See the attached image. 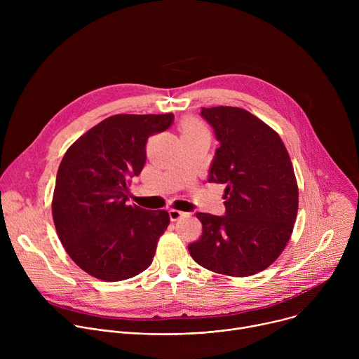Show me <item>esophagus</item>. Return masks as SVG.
Returning <instances> with one entry per match:
<instances>
[{
	"mask_svg": "<svg viewBox=\"0 0 359 359\" xmlns=\"http://www.w3.org/2000/svg\"><path fill=\"white\" fill-rule=\"evenodd\" d=\"M186 213L184 212H180V210H175V209H170L169 210V216H170V220L172 222H177L180 220Z\"/></svg>",
	"mask_w": 359,
	"mask_h": 359,
	"instance_id": "34e87169",
	"label": "esophagus"
}]
</instances>
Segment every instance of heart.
Returning a JSON list of instances; mask_svg holds the SVG:
<instances>
[{
	"instance_id": "1",
	"label": "heart",
	"mask_w": 359,
	"mask_h": 359,
	"mask_svg": "<svg viewBox=\"0 0 359 359\" xmlns=\"http://www.w3.org/2000/svg\"><path fill=\"white\" fill-rule=\"evenodd\" d=\"M180 132H182V137L183 136H194L198 133H208L206 129H204V126L200 122H197L196 119L184 121L180 126Z\"/></svg>"
}]
</instances>
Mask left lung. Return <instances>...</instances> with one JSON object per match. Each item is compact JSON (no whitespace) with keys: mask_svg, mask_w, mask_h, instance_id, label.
<instances>
[{"mask_svg":"<svg viewBox=\"0 0 359 359\" xmlns=\"http://www.w3.org/2000/svg\"><path fill=\"white\" fill-rule=\"evenodd\" d=\"M220 146L209 183L226 184L224 216L196 213L201 237L193 260L210 271L248 277L270 267L287 245L298 210L288 151L276 130L245 109L201 108Z\"/></svg>","mask_w":359,"mask_h":359,"instance_id":"obj_1","label":"left lung"}]
</instances>
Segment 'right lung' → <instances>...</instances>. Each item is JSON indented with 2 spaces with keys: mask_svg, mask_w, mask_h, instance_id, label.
I'll list each match as a JSON object with an SVG mask.
<instances>
[{
  "mask_svg": "<svg viewBox=\"0 0 359 359\" xmlns=\"http://www.w3.org/2000/svg\"><path fill=\"white\" fill-rule=\"evenodd\" d=\"M173 119V114L109 116L64 155L53 217L69 257L92 277L122 281L151 264L170 217L166 210L126 204L129 180L144 166L149 136Z\"/></svg>",
  "mask_w": 359,
  "mask_h": 359,
  "instance_id": "add662e5",
  "label": "right lung"
}]
</instances>
